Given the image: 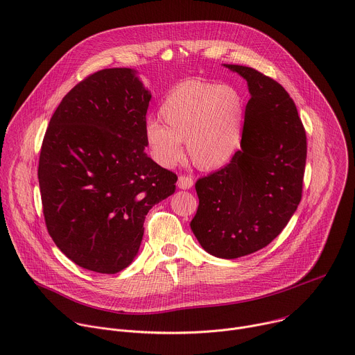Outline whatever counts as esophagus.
Returning a JSON list of instances; mask_svg holds the SVG:
<instances>
[{
    "label": "esophagus",
    "mask_w": 355,
    "mask_h": 355,
    "mask_svg": "<svg viewBox=\"0 0 355 355\" xmlns=\"http://www.w3.org/2000/svg\"><path fill=\"white\" fill-rule=\"evenodd\" d=\"M177 184H178V188L181 189H189L193 185V180L191 175H180Z\"/></svg>",
    "instance_id": "34e87169"
}]
</instances>
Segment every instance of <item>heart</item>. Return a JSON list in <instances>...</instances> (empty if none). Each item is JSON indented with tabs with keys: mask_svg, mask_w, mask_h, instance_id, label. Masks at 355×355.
<instances>
[{
	"mask_svg": "<svg viewBox=\"0 0 355 355\" xmlns=\"http://www.w3.org/2000/svg\"><path fill=\"white\" fill-rule=\"evenodd\" d=\"M159 116L166 126L150 119L146 139L162 166L170 167L182 159L181 141L187 143L191 160L202 170L226 166L241 147L245 105L234 87L187 80L167 94Z\"/></svg>",
	"mask_w": 355,
	"mask_h": 355,
	"instance_id": "obj_1",
	"label": "heart"
}]
</instances>
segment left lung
I'll list each match as a JSON object with an SVG mask.
<instances>
[{"instance_id":"obj_1","label":"left lung","mask_w":355,"mask_h":355,"mask_svg":"<svg viewBox=\"0 0 355 355\" xmlns=\"http://www.w3.org/2000/svg\"><path fill=\"white\" fill-rule=\"evenodd\" d=\"M245 78L241 150L223 168L195 184L199 205L191 229L209 254L237 259L268 245L302 199L306 132L293 99L256 69L225 64Z\"/></svg>"}]
</instances>
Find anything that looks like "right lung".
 <instances>
[{
  "label": "right lung",
  "mask_w": 355,
  "mask_h": 355,
  "mask_svg": "<svg viewBox=\"0 0 355 355\" xmlns=\"http://www.w3.org/2000/svg\"><path fill=\"white\" fill-rule=\"evenodd\" d=\"M150 92L132 69L99 70L62 99L37 178L47 232L77 266L116 274L136 257L148 211L177 175L144 153Z\"/></svg>",
  "instance_id": "obj_1"
}]
</instances>
